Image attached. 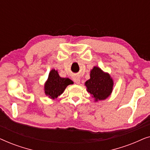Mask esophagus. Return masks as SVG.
<instances>
[{
    "mask_svg": "<svg viewBox=\"0 0 150 150\" xmlns=\"http://www.w3.org/2000/svg\"><path fill=\"white\" fill-rule=\"evenodd\" d=\"M74 81L76 84H80V83H81V79H80L79 77H75L74 79Z\"/></svg>",
    "mask_w": 150,
    "mask_h": 150,
    "instance_id": "esophagus-1",
    "label": "esophagus"
}]
</instances>
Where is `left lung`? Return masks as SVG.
<instances>
[{
    "label": "left lung",
    "instance_id": "1",
    "mask_svg": "<svg viewBox=\"0 0 150 150\" xmlns=\"http://www.w3.org/2000/svg\"><path fill=\"white\" fill-rule=\"evenodd\" d=\"M85 85L94 101L98 102L109 97L113 89L114 82L108 72H104L99 67L94 66L90 71V79Z\"/></svg>",
    "mask_w": 150,
    "mask_h": 150
}]
</instances>
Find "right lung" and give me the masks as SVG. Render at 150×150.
Returning <instances> with one entry per match:
<instances>
[{"label":"right lung","instance_id":"right-lung-1","mask_svg":"<svg viewBox=\"0 0 150 150\" xmlns=\"http://www.w3.org/2000/svg\"><path fill=\"white\" fill-rule=\"evenodd\" d=\"M73 81L68 78H62L59 76L58 71L52 69L44 83V93L50 99H57L63 93L66 87L71 85Z\"/></svg>","mask_w":150,"mask_h":150}]
</instances>
